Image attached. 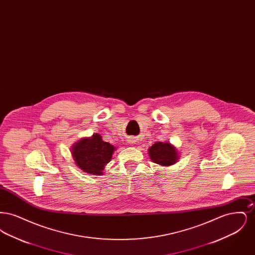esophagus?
Returning a JSON list of instances; mask_svg holds the SVG:
<instances>
[{
    "label": "esophagus",
    "instance_id": "obj_1",
    "mask_svg": "<svg viewBox=\"0 0 255 255\" xmlns=\"http://www.w3.org/2000/svg\"><path fill=\"white\" fill-rule=\"evenodd\" d=\"M134 141H135V140H133V138H132V137L128 139V142H129L130 144H133V143H134Z\"/></svg>",
    "mask_w": 255,
    "mask_h": 255
}]
</instances>
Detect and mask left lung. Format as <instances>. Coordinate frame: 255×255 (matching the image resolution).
<instances>
[{
	"label": "left lung",
	"mask_w": 255,
	"mask_h": 255,
	"mask_svg": "<svg viewBox=\"0 0 255 255\" xmlns=\"http://www.w3.org/2000/svg\"><path fill=\"white\" fill-rule=\"evenodd\" d=\"M150 159L161 166H170L179 160L177 148L170 142H155L148 149Z\"/></svg>",
	"instance_id": "1"
}]
</instances>
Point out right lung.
I'll return each mask as SVG.
<instances>
[{"label":"right lung","instance_id":"1","mask_svg":"<svg viewBox=\"0 0 255 255\" xmlns=\"http://www.w3.org/2000/svg\"><path fill=\"white\" fill-rule=\"evenodd\" d=\"M72 157L78 166L91 175H102L107 163L111 161L116 147L102 139L99 133L82 137L71 148Z\"/></svg>","mask_w":255,"mask_h":255}]
</instances>
